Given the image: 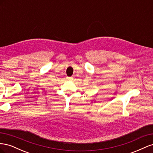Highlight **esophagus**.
<instances>
[{
    "label": "esophagus",
    "instance_id": "34e87169",
    "mask_svg": "<svg viewBox=\"0 0 153 153\" xmlns=\"http://www.w3.org/2000/svg\"><path fill=\"white\" fill-rule=\"evenodd\" d=\"M66 79H67L68 80H72L73 79V77H67Z\"/></svg>",
    "mask_w": 153,
    "mask_h": 153
}]
</instances>
